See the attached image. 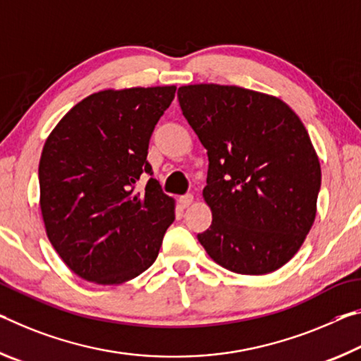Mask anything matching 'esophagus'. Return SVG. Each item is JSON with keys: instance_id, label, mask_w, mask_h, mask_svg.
Returning a JSON list of instances; mask_svg holds the SVG:
<instances>
[{"instance_id": "obj_1", "label": "esophagus", "mask_w": 361, "mask_h": 361, "mask_svg": "<svg viewBox=\"0 0 361 361\" xmlns=\"http://www.w3.org/2000/svg\"><path fill=\"white\" fill-rule=\"evenodd\" d=\"M193 203V195L192 193H187V195H182V197L179 198V204L182 206V208H188Z\"/></svg>"}]
</instances>
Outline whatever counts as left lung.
I'll return each instance as SVG.
<instances>
[{
  "label": "left lung",
  "mask_w": 361,
  "mask_h": 361,
  "mask_svg": "<svg viewBox=\"0 0 361 361\" xmlns=\"http://www.w3.org/2000/svg\"><path fill=\"white\" fill-rule=\"evenodd\" d=\"M177 99L209 159L212 222L198 241L235 274L283 267L314 226L322 185L302 121L279 97L238 86H180Z\"/></svg>",
  "instance_id": "obj_1"
}]
</instances>
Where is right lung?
Wrapping results in <instances>:
<instances>
[{"label": "right lung", "mask_w": 361, "mask_h": 361, "mask_svg": "<svg viewBox=\"0 0 361 361\" xmlns=\"http://www.w3.org/2000/svg\"><path fill=\"white\" fill-rule=\"evenodd\" d=\"M176 86L94 92L65 115L39 159V208L67 267L97 285H120L155 262L174 222V200L150 177L153 129Z\"/></svg>", "instance_id": "1"}]
</instances>
